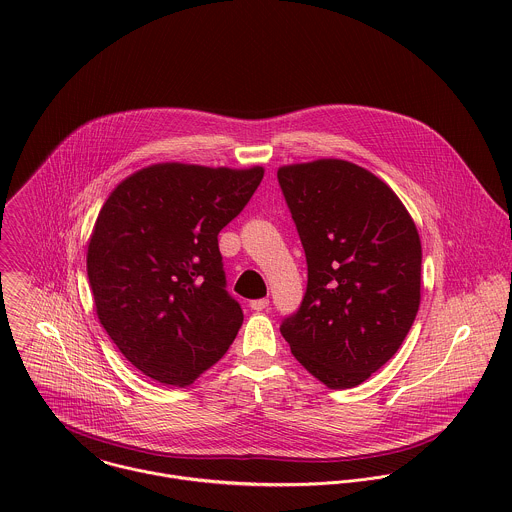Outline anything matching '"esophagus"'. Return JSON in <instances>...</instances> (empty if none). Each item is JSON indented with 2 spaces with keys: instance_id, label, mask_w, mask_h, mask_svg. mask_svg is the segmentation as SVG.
Here are the masks:
<instances>
[{
  "instance_id": "1",
  "label": "esophagus",
  "mask_w": 512,
  "mask_h": 512,
  "mask_svg": "<svg viewBox=\"0 0 512 512\" xmlns=\"http://www.w3.org/2000/svg\"><path fill=\"white\" fill-rule=\"evenodd\" d=\"M268 305H270V299H268V297H262V299H252V301H250V307H252L254 311H264Z\"/></svg>"
}]
</instances>
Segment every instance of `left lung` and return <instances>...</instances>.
I'll return each instance as SVG.
<instances>
[{
  "mask_svg": "<svg viewBox=\"0 0 512 512\" xmlns=\"http://www.w3.org/2000/svg\"><path fill=\"white\" fill-rule=\"evenodd\" d=\"M278 181L307 260V290L280 325L292 355L329 388L386 365L420 307L422 244L396 193L343 159L284 165Z\"/></svg>",
  "mask_w": 512,
  "mask_h": 512,
  "instance_id": "left-lung-1",
  "label": "left lung"
}]
</instances>
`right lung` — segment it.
I'll return each mask as SVG.
<instances>
[{
    "mask_svg": "<svg viewBox=\"0 0 512 512\" xmlns=\"http://www.w3.org/2000/svg\"><path fill=\"white\" fill-rule=\"evenodd\" d=\"M262 167L157 163L126 177L94 224L86 272L98 319L146 376L187 386L222 359L242 309L226 292L219 232Z\"/></svg>",
    "mask_w": 512,
    "mask_h": 512,
    "instance_id": "right-lung-1",
    "label": "right lung"
}]
</instances>
